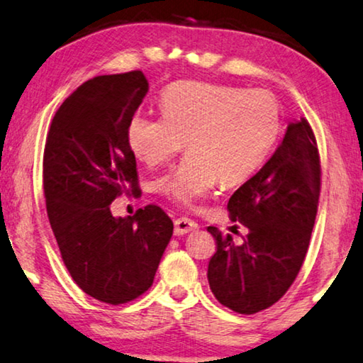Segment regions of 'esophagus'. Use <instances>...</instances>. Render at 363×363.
<instances>
[{"instance_id": "34e87169", "label": "esophagus", "mask_w": 363, "mask_h": 363, "mask_svg": "<svg viewBox=\"0 0 363 363\" xmlns=\"http://www.w3.org/2000/svg\"><path fill=\"white\" fill-rule=\"evenodd\" d=\"M194 229H198V224L194 220L188 218L175 219V235H185Z\"/></svg>"}]
</instances>
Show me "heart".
<instances>
[{"mask_svg": "<svg viewBox=\"0 0 363 363\" xmlns=\"http://www.w3.org/2000/svg\"><path fill=\"white\" fill-rule=\"evenodd\" d=\"M162 116L135 113L129 121L130 150L155 167L183 149L190 152L162 175L157 190L182 204L211 193L219 180L233 186L265 164L280 139L277 98L265 90L178 82L160 98Z\"/></svg>", "mask_w": 363, "mask_h": 363, "instance_id": "obj_1", "label": "heart"}]
</instances>
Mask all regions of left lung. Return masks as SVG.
Returning <instances> with one entry per match:
<instances>
[{
  "label": "left lung",
  "instance_id": "8db88e82",
  "mask_svg": "<svg viewBox=\"0 0 363 363\" xmlns=\"http://www.w3.org/2000/svg\"><path fill=\"white\" fill-rule=\"evenodd\" d=\"M321 193V160L304 118L288 125L269 162L230 196L229 218L249 229L242 242L209 225L216 252L208 281L239 314L270 308L293 285L306 257Z\"/></svg>",
  "mask_w": 363,
  "mask_h": 363
}]
</instances>
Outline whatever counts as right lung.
<instances>
[{
  "label": "right lung",
  "mask_w": 363,
  "mask_h": 363,
  "mask_svg": "<svg viewBox=\"0 0 363 363\" xmlns=\"http://www.w3.org/2000/svg\"><path fill=\"white\" fill-rule=\"evenodd\" d=\"M149 83L140 70L94 77L57 109L42 180L50 228L73 281L108 304L134 301L154 283L173 223L155 204L116 219L109 204L140 193L129 121Z\"/></svg>",
  "instance_id": "add662e5"
}]
</instances>
